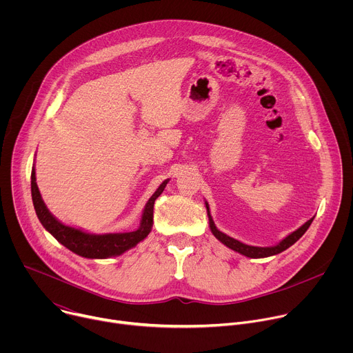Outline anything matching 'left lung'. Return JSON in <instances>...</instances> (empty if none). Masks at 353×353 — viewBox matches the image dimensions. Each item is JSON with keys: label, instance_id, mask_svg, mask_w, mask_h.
I'll return each instance as SVG.
<instances>
[{"label": "left lung", "instance_id": "obj_1", "mask_svg": "<svg viewBox=\"0 0 353 353\" xmlns=\"http://www.w3.org/2000/svg\"><path fill=\"white\" fill-rule=\"evenodd\" d=\"M205 207H207V212H208V219H210V229L212 232V234L221 241L223 243L226 247L237 251V253L245 256V257H250V259H265V257H271V256H275V254H279L282 253V251H285L286 248H289L292 244H294L301 236H303L306 233V230L309 229V226L312 225L313 219H309L305 225H301L297 230L292 232L290 234H288L283 240H281L276 245H271V247H256V245H248V244H244L225 233H222L221 230H218V228L215 226L214 221H212V216H211V212H210V205L205 201Z\"/></svg>", "mask_w": 353, "mask_h": 353}]
</instances>
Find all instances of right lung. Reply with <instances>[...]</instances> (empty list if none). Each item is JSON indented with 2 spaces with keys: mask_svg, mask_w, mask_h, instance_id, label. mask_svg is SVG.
<instances>
[{
  "mask_svg": "<svg viewBox=\"0 0 353 353\" xmlns=\"http://www.w3.org/2000/svg\"><path fill=\"white\" fill-rule=\"evenodd\" d=\"M30 179H32L30 184H32V199H33L34 211L43 228L50 234H53L64 247L71 250L72 253L85 259L116 257L125 253L127 250L135 247L139 241H142L150 233V230H152L155 199L163 192L166 184L169 183V179L165 180L154 192V195L148 199L138 229L132 232H124V233L93 234L72 226H67L61 223L54 215H52V212L47 210L44 201L41 199V195L36 183L34 168L32 169Z\"/></svg>",
  "mask_w": 353,
  "mask_h": 353,
  "instance_id": "add662e5",
  "label": "right lung"
}]
</instances>
